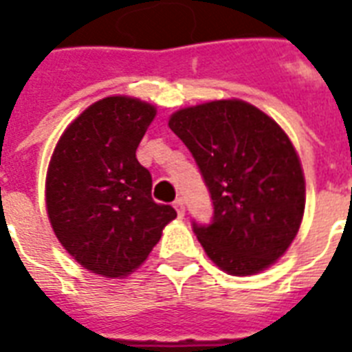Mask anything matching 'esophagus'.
Returning <instances> with one entry per match:
<instances>
[{
  "label": "esophagus",
  "mask_w": 352,
  "mask_h": 352,
  "mask_svg": "<svg viewBox=\"0 0 352 352\" xmlns=\"http://www.w3.org/2000/svg\"><path fill=\"white\" fill-rule=\"evenodd\" d=\"M173 206H175L177 214H179V217H184V214H186V208H184V199H177L175 203H173Z\"/></svg>",
  "instance_id": "esophagus-1"
}]
</instances>
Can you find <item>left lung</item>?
I'll return each instance as SVG.
<instances>
[{"instance_id":"8db88e82","label":"left lung","mask_w":352,"mask_h":352,"mask_svg":"<svg viewBox=\"0 0 352 352\" xmlns=\"http://www.w3.org/2000/svg\"><path fill=\"white\" fill-rule=\"evenodd\" d=\"M168 126L192 151L214 201L212 225L193 223L206 256L230 276L274 265L305 212V177L289 135L237 98L182 107Z\"/></svg>"}]
</instances>
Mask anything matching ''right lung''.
<instances>
[{
	"label": "right lung",
	"instance_id": "obj_1",
	"mask_svg": "<svg viewBox=\"0 0 352 352\" xmlns=\"http://www.w3.org/2000/svg\"><path fill=\"white\" fill-rule=\"evenodd\" d=\"M155 115L148 102L106 96L69 124L47 168L52 232L74 261L104 278L140 267L177 217L151 199V175L135 155Z\"/></svg>",
	"mask_w": 352,
	"mask_h": 352
}]
</instances>
